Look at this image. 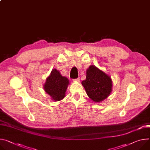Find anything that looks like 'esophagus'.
Wrapping results in <instances>:
<instances>
[{"mask_svg": "<svg viewBox=\"0 0 150 150\" xmlns=\"http://www.w3.org/2000/svg\"><path fill=\"white\" fill-rule=\"evenodd\" d=\"M74 82L79 83V82H80V79H79V78H77V79H74Z\"/></svg>", "mask_w": 150, "mask_h": 150, "instance_id": "34e87169", "label": "esophagus"}]
</instances>
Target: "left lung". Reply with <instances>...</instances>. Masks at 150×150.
I'll return each mask as SVG.
<instances>
[{"label":"left lung","mask_w":150,"mask_h":150,"mask_svg":"<svg viewBox=\"0 0 150 150\" xmlns=\"http://www.w3.org/2000/svg\"><path fill=\"white\" fill-rule=\"evenodd\" d=\"M81 84L87 96L96 103L106 99L112 90L111 76L94 65H90L87 69L86 79Z\"/></svg>","instance_id":"left-lung-1"}]
</instances>
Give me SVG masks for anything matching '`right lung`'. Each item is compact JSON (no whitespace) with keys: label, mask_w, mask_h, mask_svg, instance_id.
Returning <instances> with one entry per match:
<instances>
[{"label":"right lung","mask_w":150,"mask_h":150,"mask_svg":"<svg viewBox=\"0 0 150 150\" xmlns=\"http://www.w3.org/2000/svg\"><path fill=\"white\" fill-rule=\"evenodd\" d=\"M69 83L67 78L62 76L57 69H54L46 78L44 89L52 100L55 102L60 101L65 97L66 90Z\"/></svg>","instance_id":"obj_1"}]
</instances>
